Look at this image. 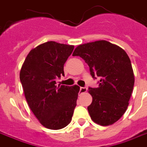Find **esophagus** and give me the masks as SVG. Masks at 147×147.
Here are the masks:
<instances>
[{
	"instance_id": "34e87169",
	"label": "esophagus",
	"mask_w": 147,
	"mask_h": 147,
	"mask_svg": "<svg viewBox=\"0 0 147 147\" xmlns=\"http://www.w3.org/2000/svg\"><path fill=\"white\" fill-rule=\"evenodd\" d=\"M86 90H87L86 87H80V93H85V92H86Z\"/></svg>"
}]
</instances>
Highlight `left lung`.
<instances>
[{
  "mask_svg": "<svg viewBox=\"0 0 147 147\" xmlns=\"http://www.w3.org/2000/svg\"><path fill=\"white\" fill-rule=\"evenodd\" d=\"M73 56H80L90 67L93 78H100L96 88H89L91 120L101 126L113 124L126 112L134 85L131 62L123 49L107 40L80 44Z\"/></svg>",
  "mask_w": 147,
  "mask_h": 147,
  "instance_id": "left-lung-1",
  "label": "left lung"
}]
</instances>
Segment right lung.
<instances>
[{
  "label": "right lung",
  "mask_w": 147,
  "mask_h": 147,
  "mask_svg": "<svg viewBox=\"0 0 147 147\" xmlns=\"http://www.w3.org/2000/svg\"><path fill=\"white\" fill-rule=\"evenodd\" d=\"M74 46L47 41L33 48L20 71L25 98L44 127L60 129L72 120L80 87L58 85L56 79L64 75L63 65Z\"/></svg>",
  "instance_id": "obj_1"
}]
</instances>
